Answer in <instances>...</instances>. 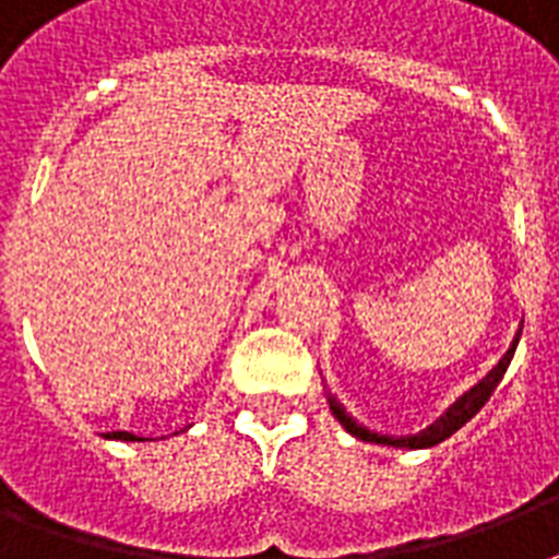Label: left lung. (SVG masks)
I'll use <instances>...</instances> for the list:
<instances>
[{
    "instance_id": "8db88e82",
    "label": "left lung",
    "mask_w": 559,
    "mask_h": 559,
    "mask_svg": "<svg viewBox=\"0 0 559 559\" xmlns=\"http://www.w3.org/2000/svg\"><path fill=\"white\" fill-rule=\"evenodd\" d=\"M520 336H522V328L520 333L513 336L511 348H508V354H504L502 359H499V366H493V371L487 373L485 380H478L476 385L469 391H464L455 403H452L447 412H443L435 424H429L426 429H420L417 435H400V438H394V435H380V432H371L368 426L357 424L354 417L345 412V406H342L340 400L333 397V394H328V403H331V412L333 417L340 420L345 429H348L354 438H359V441H368V443H382V447H403V450H426V447H435V443L447 441L450 435H455L461 429V426L467 424L469 417L476 415L478 408L485 406L487 400H490V394L496 391V385L502 382L504 371H508V366H511L513 354H516V345H520Z\"/></svg>"
}]
</instances>
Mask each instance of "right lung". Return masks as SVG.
<instances>
[{
    "label": "right lung",
    "instance_id": "add662e5",
    "mask_svg": "<svg viewBox=\"0 0 559 559\" xmlns=\"http://www.w3.org/2000/svg\"><path fill=\"white\" fill-rule=\"evenodd\" d=\"M104 438H116V441H144V438H139V435L133 432H107Z\"/></svg>",
    "mask_w": 559,
    "mask_h": 559
}]
</instances>
